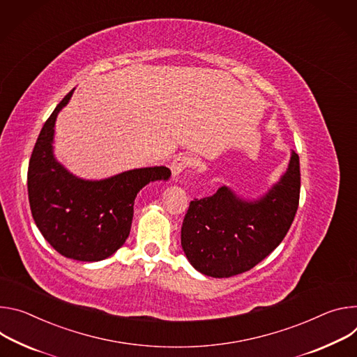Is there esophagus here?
Returning a JSON list of instances; mask_svg holds the SVG:
<instances>
[{
    "instance_id": "34e87169",
    "label": "esophagus",
    "mask_w": 357,
    "mask_h": 357,
    "mask_svg": "<svg viewBox=\"0 0 357 357\" xmlns=\"http://www.w3.org/2000/svg\"><path fill=\"white\" fill-rule=\"evenodd\" d=\"M192 166H194L192 157L184 154V155H177V157L173 158V162L170 165V170H172L173 176H178L180 173H183L184 170H187Z\"/></svg>"
}]
</instances>
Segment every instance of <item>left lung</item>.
I'll return each instance as SVG.
<instances>
[{
	"label": "left lung",
	"instance_id": "obj_1",
	"mask_svg": "<svg viewBox=\"0 0 357 357\" xmlns=\"http://www.w3.org/2000/svg\"><path fill=\"white\" fill-rule=\"evenodd\" d=\"M299 191V155L292 151L287 173L258 202H244L227 187L194 199L181 225V247L190 264L214 278L250 271L285 238Z\"/></svg>",
	"mask_w": 357,
	"mask_h": 357
}]
</instances>
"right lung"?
Wrapping results in <instances>:
<instances>
[{
	"label": "right lung",
	"mask_w": 357,
	"mask_h": 357,
	"mask_svg": "<svg viewBox=\"0 0 357 357\" xmlns=\"http://www.w3.org/2000/svg\"><path fill=\"white\" fill-rule=\"evenodd\" d=\"M73 89L48 117L33 146L28 166V199L33 221L61 255L76 261H102L128 240L137 192L150 181L167 180L170 169L146 167L89 181L72 176L52 153L59 110Z\"/></svg>",
	"instance_id": "obj_1"
}]
</instances>
